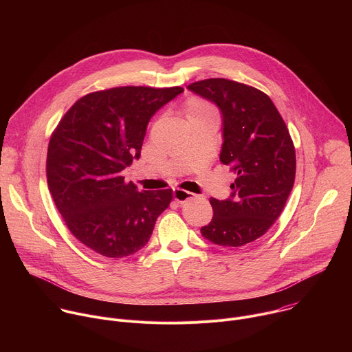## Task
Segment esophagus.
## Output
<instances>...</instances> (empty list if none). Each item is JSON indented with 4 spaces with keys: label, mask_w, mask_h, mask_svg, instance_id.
I'll use <instances>...</instances> for the list:
<instances>
[{
    "label": "esophagus",
    "mask_w": 352,
    "mask_h": 352,
    "mask_svg": "<svg viewBox=\"0 0 352 352\" xmlns=\"http://www.w3.org/2000/svg\"><path fill=\"white\" fill-rule=\"evenodd\" d=\"M196 195L184 189H174V200L177 204H185L188 200L193 199Z\"/></svg>",
    "instance_id": "34e87169"
}]
</instances>
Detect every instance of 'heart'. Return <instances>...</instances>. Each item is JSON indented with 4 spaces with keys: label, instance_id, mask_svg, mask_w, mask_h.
<instances>
[{
    "label": "heart",
    "instance_id": "obj_1",
    "mask_svg": "<svg viewBox=\"0 0 352 352\" xmlns=\"http://www.w3.org/2000/svg\"><path fill=\"white\" fill-rule=\"evenodd\" d=\"M212 113L210 109L200 100H190L188 107H186V117L192 118L196 116H204V114H209Z\"/></svg>",
    "mask_w": 352,
    "mask_h": 352
}]
</instances>
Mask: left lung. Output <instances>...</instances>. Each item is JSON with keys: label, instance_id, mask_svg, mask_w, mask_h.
Returning <instances> with one entry per match:
<instances>
[{"label": "left lung", "instance_id": "left-lung-1", "mask_svg": "<svg viewBox=\"0 0 352 352\" xmlns=\"http://www.w3.org/2000/svg\"><path fill=\"white\" fill-rule=\"evenodd\" d=\"M188 89L220 110V162L236 175L227 199L210 197L213 219L200 232L214 245L238 248L262 236L281 214L295 179L294 143L263 91L223 78Z\"/></svg>", "mask_w": 352, "mask_h": 352}]
</instances>
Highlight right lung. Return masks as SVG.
Masks as SVG:
<instances>
[{"label": "right lung", "instance_id": "add662e5", "mask_svg": "<svg viewBox=\"0 0 352 352\" xmlns=\"http://www.w3.org/2000/svg\"><path fill=\"white\" fill-rule=\"evenodd\" d=\"M182 91L124 86L86 94L50 139V193L69 231L94 252L136 254L170 206L171 189L139 192L122 171L140 157L150 118Z\"/></svg>", "mask_w": 352, "mask_h": 352}]
</instances>
